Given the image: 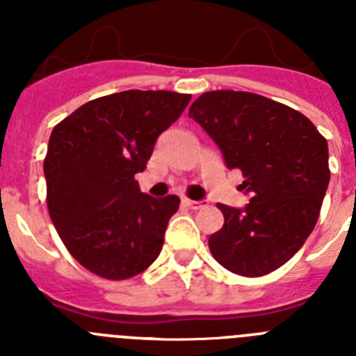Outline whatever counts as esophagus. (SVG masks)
Returning a JSON list of instances; mask_svg holds the SVG:
<instances>
[{"label":"esophagus","mask_w":356,"mask_h":356,"mask_svg":"<svg viewBox=\"0 0 356 356\" xmlns=\"http://www.w3.org/2000/svg\"><path fill=\"white\" fill-rule=\"evenodd\" d=\"M181 203H184L185 207H188V209H193V210L205 209V201H194V200H188V197H181Z\"/></svg>","instance_id":"obj_1"}]
</instances>
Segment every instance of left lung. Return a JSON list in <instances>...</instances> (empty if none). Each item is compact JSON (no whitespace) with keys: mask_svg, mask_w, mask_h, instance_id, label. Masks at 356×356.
<instances>
[{"mask_svg":"<svg viewBox=\"0 0 356 356\" xmlns=\"http://www.w3.org/2000/svg\"><path fill=\"white\" fill-rule=\"evenodd\" d=\"M244 176L246 209L219 203L225 225L210 235L213 259L241 276H264L298 253L330 184L328 143L301 112L260 94L212 90L188 108Z\"/></svg>","mask_w":356,"mask_h":356,"instance_id":"1","label":"left lung"}]
</instances>
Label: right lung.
I'll use <instances>...</instances> for the list:
<instances>
[{"label": "right lung", "instance_id": "1", "mask_svg": "<svg viewBox=\"0 0 356 356\" xmlns=\"http://www.w3.org/2000/svg\"><path fill=\"white\" fill-rule=\"evenodd\" d=\"M191 97L122 90L85 103L53 128L44 159L49 217L69 253L94 275L131 278L160 254L180 197L140 193L135 175Z\"/></svg>", "mask_w": 356, "mask_h": 356}]
</instances>
